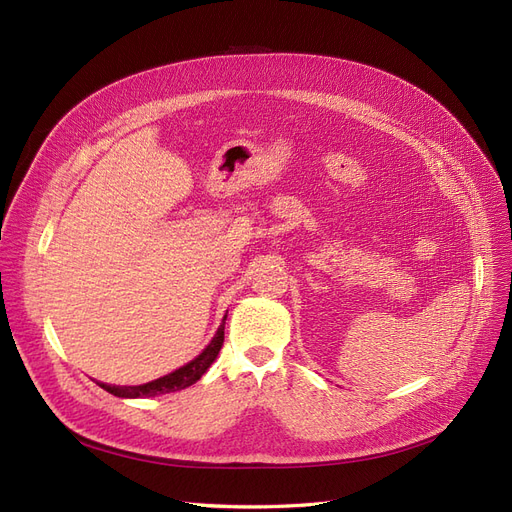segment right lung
Returning <instances> with one entry per match:
<instances>
[{"mask_svg":"<svg viewBox=\"0 0 512 512\" xmlns=\"http://www.w3.org/2000/svg\"><path fill=\"white\" fill-rule=\"evenodd\" d=\"M227 318V316H225ZM225 318L221 327L217 329L215 337L208 344L194 361H189L187 365L179 367L177 371L168 373L164 377H158L154 382H147L141 386H111V384H103L97 382L103 390H107L113 396H120V399H147V396H158V394H168V392H177L183 390L187 386L196 384L200 377L206 373V369L213 365V361L217 358L221 346H223V329H225Z\"/></svg>","mask_w":512,"mask_h":512,"instance_id":"add662e5","label":"right lung"}]
</instances>
